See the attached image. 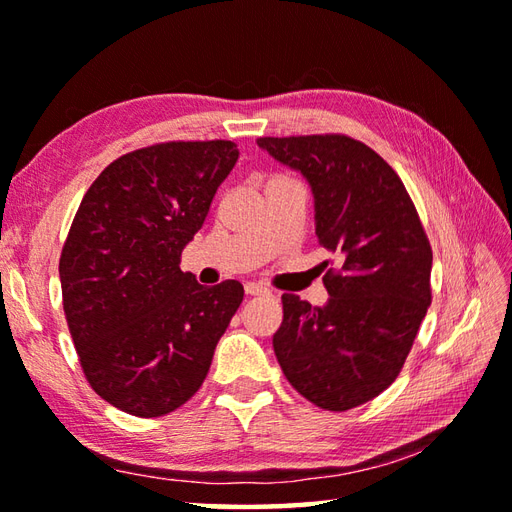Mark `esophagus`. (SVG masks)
Instances as JSON below:
<instances>
[{"instance_id": "obj_1", "label": "esophagus", "mask_w": 512, "mask_h": 512, "mask_svg": "<svg viewBox=\"0 0 512 512\" xmlns=\"http://www.w3.org/2000/svg\"><path fill=\"white\" fill-rule=\"evenodd\" d=\"M244 290H246V295L248 297H259V295H270V290L266 288V286H262V284H255V281H248V284L244 286Z\"/></svg>"}]
</instances>
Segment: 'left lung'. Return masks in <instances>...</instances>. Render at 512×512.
Wrapping results in <instances>:
<instances>
[{"label": "left lung", "instance_id": "left-lung-1", "mask_svg": "<svg viewBox=\"0 0 512 512\" xmlns=\"http://www.w3.org/2000/svg\"><path fill=\"white\" fill-rule=\"evenodd\" d=\"M257 145L308 180L319 244L339 262L323 277L325 306L281 297L275 356L303 398L347 411L405 365L431 303L429 239L398 173L358 140L268 136Z\"/></svg>", "mask_w": 512, "mask_h": 512}]
</instances>
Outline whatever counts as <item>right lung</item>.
<instances>
[{
	"mask_svg": "<svg viewBox=\"0 0 512 512\" xmlns=\"http://www.w3.org/2000/svg\"><path fill=\"white\" fill-rule=\"evenodd\" d=\"M237 156L231 140L151 145L83 195L59 259L63 312L85 378L116 409L165 416L209 374L244 286L206 288L180 255Z\"/></svg>",
	"mask_w": 512,
	"mask_h": 512,
	"instance_id": "right-lung-1",
	"label": "right lung"
}]
</instances>
